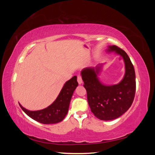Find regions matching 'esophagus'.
<instances>
[{"label": "esophagus", "mask_w": 155, "mask_h": 155, "mask_svg": "<svg viewBox=\"0 0 155 155\" xmlns=\"http://www.w3.org/2000/svg\"><path fill=\"white\" fill-rule=\"evenodd\" d=\"M78 82L79 83V85H81V84L83 83L82 78H81V76H79V75H78Z\"/></svg>", "instance_id": "esophagus-1"}]
</instances>
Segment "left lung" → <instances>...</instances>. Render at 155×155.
Segmentation results:
<instances>
[{
  "mask_svg": "<svg viewBox=\"0 0 155 155\" xmlns=\"http://www.w3.org/2000/svg\"><path fill=\"white\" fill-rule=\"evenodd\" d=\"M107 53L114 52L122 58L125 74L118 83L107 85L99 79L103 64L83 68L81 75L87 92L88 104L94 116L101 120H113L127 111L132 105L136 91V76L133 65L125 51L118 46H108Z\"/></svg>",
  "mask_w": 155,
  "mask_h": 155,
  "instance_id": "8db88e82",
  "label": "left lung"
}]
</instances>
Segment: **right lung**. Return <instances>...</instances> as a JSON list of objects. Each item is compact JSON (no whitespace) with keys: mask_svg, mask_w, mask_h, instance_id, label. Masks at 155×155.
<instances>
[{"mask_svg":"<svg viewBox=\"0 0 155 155\" xmlns=\"http://www.w3.org/2000/svg\"><path fill=\"white\" fill-rule=\"evenodd\" d=\"M78 85L77 77L74 76L64 83L55 100L44 109L29 110L18 104L22 110L33 120L43 124H57L63 120L67 114L70 100Z\"/></svg>","mask_w":155,"mask_h":155,"instance_id":"obj_1","label":"right lung"}]
</instances>
